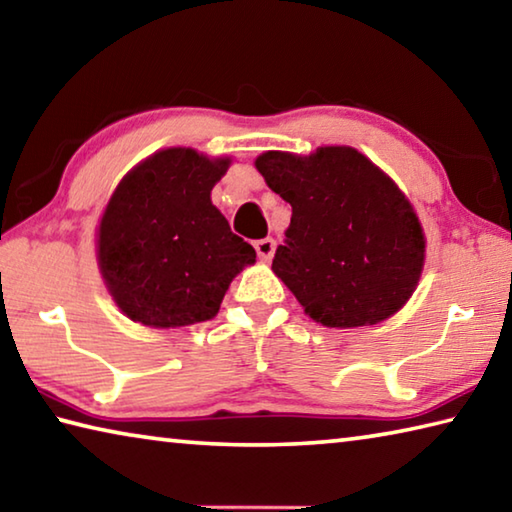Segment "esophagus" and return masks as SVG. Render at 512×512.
<instances>
[{
	"label": "esophagus",
	"instance_id": "obj_1",
	"mask_svg": "<svg viewBox=\"0 0 512 512\" xmlns=\"http://www.w3.org/2000/svg\"><path fill=\"white\" fill-rule=\"evenodd\" d=\"M255 250H257V257L262 259V262H268V259H271L273 253H275V241L273 239H259V241H255Z\"/></svg>",
	"mask_w": 512,
	"mask_h": 512
}]
</instances>
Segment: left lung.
<instances>
[{
  "label": "left lung",
  "instance_id": "1",
  "mask_svg": "<svg viewBox=\"0 0 512 512\" xmlns=\"http://www.w3.org/2000/svg\"><path fill=\"white\" fill-rule=\"evenodd\" d=\"M266 185L291 205L273 273L316 323L377 325L418 287L427 239L409 198L352 146L257 155Z\"/></svg>",
  "mask_w": 512,
  "mask_h": 512
}]
</instances>
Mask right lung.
I'll return each instance as SVG.
<instances>
[{"instance_id": "1", "label": "right lung", "mask_w": 512, "mask_h": 512, "mask_svg": "<svg viewBox=\"0 0 512 512\" xmlns=\"http://www.w3.org/2000/svg\"><path fill=\"white\" fill-rule=\"evenodd\" d=\"M230 162L171 146L119 180L97 228V262L133 323L169 329L210 320L230 282L255 264V248L212 203Z\"/></svg>"}]
</instances>
